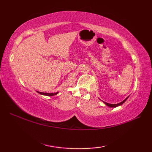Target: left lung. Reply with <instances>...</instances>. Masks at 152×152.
<instances>
[{"label":"left lung","mask_w":152,"mask_h":152,"mask_svg":"<svg viewBox=\"0 0 152 152\" xmlns=\"http://www.w3.org/2000/svg\"><path fill=\"white\" fill-rule=\"evenodd\" d=\"M128 97H129V96H128ZM128 97L126 98V99H125L123 101L121 102H119V103H117V104H109V103H107V102H104V101H102V102H103L104 103L107 105V106L109 107H117L120 106V105H121V104H123V103H124V102H125L126 101H127V99H128Z\"/></svg>","instance_id":"obj_1"}]
</instances>
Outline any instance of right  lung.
I'll use <instances>...</instances> for the list:
<instances>
[{
	"mask_svg": "<svg viewBox=\"0 0 152 152\" xmlns=\"http://www.w3.org/2000/svg\"><path fill=\"white\" fill-rule=\"evenodd\" d=\"M37 92L42 95H45V96H54V95H56L58 93V92H56V93H47V92H38V91H37Z\"/></svg>",
	"mask_w": 152,
	"mask_h": 152,
	"instance_id": "obj_1",
	"label": "right lung"
}]
</instances>
